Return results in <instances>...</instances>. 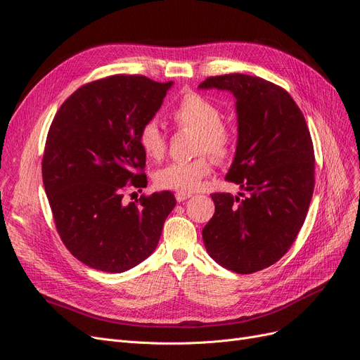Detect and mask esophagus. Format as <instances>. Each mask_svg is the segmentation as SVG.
<instances>
[{
	"label": "esophagus",
	"instance_id": "esophagus-1",
	"mask_svg": "<svg viewBox=\"0 0 360 360\" xmlns=\"http://www.w3.org/2000/svg\"><path fill=\"white\" fill-rule=\"evenodd\" d=\"M192 195L191 193H186V192H177L176 193V200H177V202H183L184 200H188V198H191Z\"/></svg>",
	"mask_w": 360,
	"mask_h": 360
}]
</instances>
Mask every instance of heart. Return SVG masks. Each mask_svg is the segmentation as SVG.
<instances>
[{"label": "heart", "mask_w": 360, "mask_h": 360, "mask_svg": "<svg viewBox=\"0 0 360 360\" xmlns=\"http://www.w3.org/2000/svg\"><path fill=\"white\" fill-rule=\"evenodd\" d=\"M171 118L180 127L197 130L195 148L197 151H209L217 159H225L233 150V135L230 129L221 123V110L205 97L189 93L183 96L180 102L172 108ZM138 143L148 159L159 160L167 151V139L160 126L150 120L139 130ZM212 156L202 153L191 160L171 162L160 168L155 181L159 188L193 192L198 189L201 180L212 171Z\"/></svg>", "instance_id": "b5f03b06"}]
</instances>
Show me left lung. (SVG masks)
Returning <instances> with one entry per match:
<instances>
[{
	"label": "left lung",
	"mask_w": 360,
	"mask_h": 360,
	"mask_svg": "<svg viewBox=\"0 0 360 360\" xmlns=\"http://www.w3.org/2000/svg\"><path fill=\"white\" fill-rule=\"evenodd\" d=\"M198 89L234 96L237 146L226 180L242 189L212 195L204 246L222 267L254 274L287 252L307 217L315 162L309 129L292 97L258 76H212Z\"/></svg>",
	"instance_id": "left-lung-1"
}]
</instances>
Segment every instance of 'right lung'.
<instances>
[{
	"label": "right lung",
	"instance_id": "obj_1",
	"mask_svg": "<svg viewBox=\"0 0 360 360\" xmlns=\"http://www.w3.org/2000/svg\"><path fill=\"white\" fill-rule=\"evenodd\" d=\"M171 86L138 75L108 76L82 85L53 117L43 186L63 243L85 266L122 274L155 252L176 198L163 191L124 204L123 192L147 186L139 130Z\"/></svg>",
	"mask_w": 360,
	"mask_h": 360
}]
</instances>
